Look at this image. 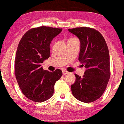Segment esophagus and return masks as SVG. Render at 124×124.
Masks as SVG:
<instances>
[{"label": "esophagus", "instance_id": "34e87169", "mask_svg": "<svg viewBox=\"0 0 124 124\" xmlns=\"http://www.w3.org/2000/svg\"><path fill=\"white\" fill-rule=\"evenodd\" d=\"M62 73H63V75H67V74L69 73V72H68V71H66V70H62Z\"/></svg>", "mask_w": 124, "mask_h": 124}]
</instances>
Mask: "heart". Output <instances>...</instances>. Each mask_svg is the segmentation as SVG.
I'll return each mask as SVG.
<instances>
[{
  "label": "heart",
  "instance_id": "b5f03b06",
  "mask_svg": "<svg viewBox=\"0 0 124 124\" xmlns=\"http://www.w3.org/2000/svg\"><path fill=\"white\" fill-rule=\"evenodd\" d=\"M70 39H72V38H70Z\"/></svg>",
  "mask_w": 124,
  "mask_h": 124
}]
</instances>
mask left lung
I'll use <instances>...</instances> for the list:
<instances>
[{
	"label": "left lung",
	"mask_w": 124,
	"mask_h": 124,
	"mask_svg": "<svg viewBox=\"0 0 124 124\" xmlns=\"http://www.w3.org/2000/svg\"><path fill=\"white\" fill-rule=\"evenodd\" d=\"M68 31L80 39L79 61L86 68L82 78L75 74L72 94L83 103L93 102L103 95L110 78L108 48L103 35L94 28L83 27Z\"/></svg>",
	"instance_id": "left-lung-1"
}]
</instances>
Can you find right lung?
Returning <instances> with one entry per match:
<instances>
[{
	"instance_id": "right-lung-1",
	"label": "right lung",
	"mask_w": 124,
	"mask_h": 124,
	"mask_svg": "<svg viewBox=\"0 0 124 124\" xmlns=\"http://www.w3.org/2000/svg\"><path fill=\"white\" fill-rule=\"evenodd\" d=\"M62 28L42 26L29 30L20 41L15 58V75L19 87L29 100L41 103L53 96L60 69L44 70L41 63L50 56V44Z\"/></svg>"
}]
</instances>
